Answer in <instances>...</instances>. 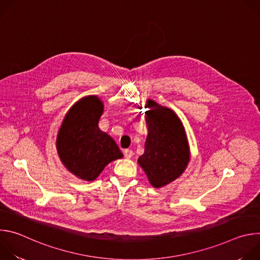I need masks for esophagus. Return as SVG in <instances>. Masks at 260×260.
<instances>
[{"label":"esophagus","mask_w":260,"mask_h":260,"mask_svg":"<svg viewBox=\"0 0 260 260\" xmlns=\"http://www.w3.org/2000/svg\"><path fill=\"white\" fill-rule=\"evenodd\" d=\"M133 155H134L133 150H131V149H125V150H124V156H125L126 158H132Z\"/></svg>","instance_id":"esophagus-1"}]
</instances>
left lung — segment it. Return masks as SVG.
Here are the masks:
<instances>
[{"label":"left lung","instance_id":"8db88e82","mask_svg":"<svg viewBox=\"0 0 260 260\" xmlns=\"http://www.w3.org/2000/svg\"><path fill=\"white\" fill-rule=\"evenodd\" d=\"M145 151L138 158L149 183L161 188L179 178L190 160V148L181 119L168 107L148 99Z\"/></svg>","mask_w":260,"mask_h":260}]
</instances>
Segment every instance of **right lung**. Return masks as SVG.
Listing matches in <instances>:
<instances>
[{"mask_svg":"<svg viewBox=\"0 0 260 260\" xmlns=\"http://www.w3.org/2000/svg\"><path fill=\"white\" fill-rule=\"evenodd\" d=\"M104 103L86 95L74 104L58 128L55 146L64 168L83 181H93L105 167L123 157L115 141L99 127Z\"/></svg>","mask_w":260,"mask_h":260,"instance_id":"1","label":"right lung"}]
</instances>
